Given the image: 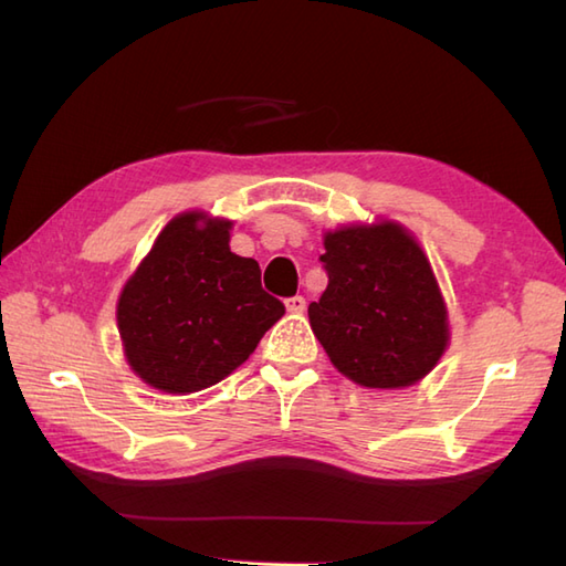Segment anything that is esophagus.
<instances>
[{"label": "esophagus", "instance_id": "34e87169", "mask_svg": "<svg viewBox=\"0 0 566 566\" xmlns=\"http://www.w3.org/2000/svg\"><path fill=\"white\" fill-rule=\"evenodd\" d=\"M304 308H306V298L304 296L286 298V311H290V314H302Z\"/></svg>", "mask_w": 566, "mask_h": 566}]
</instances>
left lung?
<instances>
[{"mask_svg": "<svg viewBox=\"0 0 566 566\" xmlns=\"http://www.w3.org/2000/svg\"><path fill=\"white\" fill-rule=\"evenodd\" d=\"M328 286L308 304L335 369L369 389H401L438 365L448 308L426 252L394 221L345 226L323 238Z\"/></svg>", "mask_w": 566, "mask_h": 566, "instance_id": "left-lung-1", "label": "left lung"}]
</instances>
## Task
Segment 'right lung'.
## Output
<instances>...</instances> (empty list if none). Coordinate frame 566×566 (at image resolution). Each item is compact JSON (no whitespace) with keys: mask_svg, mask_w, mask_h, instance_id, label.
I'll return each instance as SVG.
<instances>
[{"mask_svg":"<svg viewBox=\"0 0 566 566\" xmlns=\"http://www.w3.org/2000/svg\"><path fill=\"white\" fill-rule=\"evenodd\" d=\"M228 231L231 221L201 211L175 216L118 296L126 359L153 389L213 387L284 316L262 290L260 264L231 252Z\"/></svg>","mask_w":566,"mask_h":566,"instance_id":"add662e5","label":"right lung"}]
</instances>
